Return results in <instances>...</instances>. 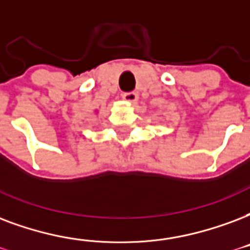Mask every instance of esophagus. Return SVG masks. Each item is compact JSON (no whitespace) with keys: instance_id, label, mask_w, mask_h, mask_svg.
I'll return each instance as SVG.
<instances>
[{"instance_id":"1","label":"esophagus","mask_w":250,"mask_h":250,"mask_svg":"<svg viewBox=\"0 0 250 250\" xmlns=\"http://www.w3.org/2000/svg\"><path fill=\"white\" fill-rule=\"evenodd\" d=\"M122 98L125 101V102H129V104H136L139 100V95L138 93H135V91H129V93H123L122 94Z\"/></svg>"}]
</instances>
